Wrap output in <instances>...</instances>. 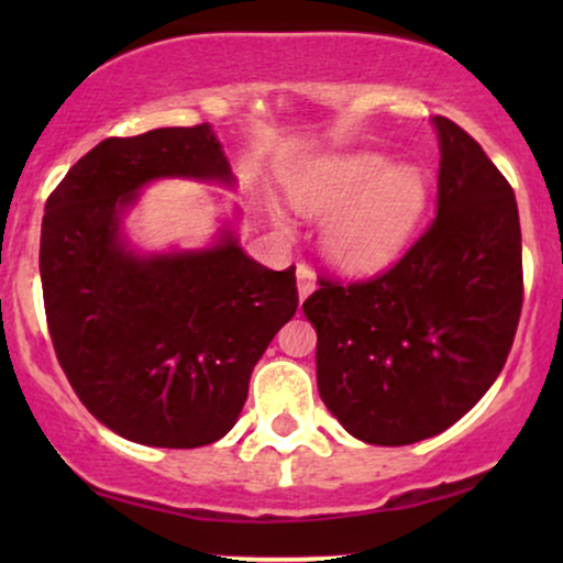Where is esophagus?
Instances as JSON below:
<instances>
[{
    "label": "esophagus",
    "instance_id": "34e87169",
    "mask_svg": "<svg viewBox=\"0 0 563 563\" xmlns=\"http://www.w3.org/2000/svg\"><path fill=\"white\" fill-rule=\"evenodd\" d=\"M297 289H299V299H305L314 289V272L307 264L297 266Z\"/></svg>",
    "mask_w": 563,
    "mask_h": 563
}]
</instances>
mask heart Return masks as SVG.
Segmentation results:
<instances>
[{
  "label": "heart",
  "mask_w": 563,
  "mask_h": 563,
  "mask_svg": "<svg viewBox=\"0 0 563 563\" xmlns=\"http://www.w3.org/2000/svg\"><path fill=\"white\" fill-rule=\"evenodd\" d=\"M291 197L302 210L330 214L322 228L328 256L368 268L395 258L418 228L428 202L420 168L391 166L379 153H349L305 174Z\"/></svg>",
  "instance_id": "heart-1"
}]
</instances>
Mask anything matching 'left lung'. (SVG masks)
I'll list each match as a JSON object with an SVG mask.
<instances>
[{"label":"left lung","instance_id":"1","mask_svg":"<svg viewBox=\"0 0 563 563\" xmlns=\"http://www.w3.org/2000/svg\"><path fill=\"white\" fill-rule=\"evenodd\" d=\"M438 214L389 268L322 276L302 302L318 330V389L358 441L407 445L443 433L503 372L522 310L512 187L449 118Z\"/></svg>","mask_w":563,"mask_h":563}]
</instances>
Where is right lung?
I'll use <instances>...</instances> for the list:
<instances>
[{
    "instance_id": "obj_1",
    "label": "right lung",
    "mask_w": 563,
    "mask_h": 563,
    "mask_svg": "<svg viewBox=\"0 0 563 563\" xmlns=\"http://www.w3.org/2000/svg\"><path fill=\"white\" fill-rule=\"evenodd\" d=\"M161 176L228 181L210 125L107 137L45 202L41 279L48 333L81 405L128 441L197 449L241 415L253 366L297 312L295 266L272 272L233 235L141 258L120 212Z\"/></svg>"
}]
</instances>
